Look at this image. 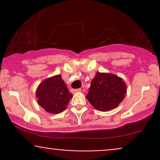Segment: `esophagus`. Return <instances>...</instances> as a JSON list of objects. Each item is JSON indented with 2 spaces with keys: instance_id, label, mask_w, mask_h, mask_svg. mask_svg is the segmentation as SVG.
I'll return each instance as SVG.
<instances>
[{
  "instance_id": "esophagus-1",
  "label": "esophagus",
  "mask_w": 160,
  "mask_h": 160,
  "mask_svg": "<svg viewBox=\"0 0 160 160\" xmlns=\"http://www.w3.org/2000/svg\"><path fill=\"white\" fill-rule=\"evenodd\" d=\"M72 92L74 93H76V92H81V89H73Z\"/></svg>"
}]
</instances>
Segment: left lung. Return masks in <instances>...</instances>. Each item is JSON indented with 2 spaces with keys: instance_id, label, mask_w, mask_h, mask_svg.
Masks as SVG:
<instances>
[{
  "instance_id": "1",
  "label": "left lung",
  "mask_w": 160,
  "mask_h": 160,
  "mask_svg": "<svg viewBox=\"0 0 160 160\" xmlns=\"http://www.w3.org/2000/svg\"><path fill=\"white\" fill-rule=\"evenodd\" d=\"M126 82L122 78L110 73L97 72L89 88L86 98L93 108L108 111L118 107L126 95Z\"/></svg>"
}]
</instances>
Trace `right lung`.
Returning <instances> with one entry per match:
<instances>
[{
	"label": "right lung",
	"mask_w": 160,
	"mask_h": 160,
	"mask_svg": "<svg viewBox=\"0 0 160 160\" xmlns=\"http://www.w3.org/2000/svg\"><path fill=\"white\" fill-rule=\"evenodd\" d=\"M72 96L61 74L46 79L36 90L38 104L47 112L55 114L65 111Z\"/></svg>",
	"instance_id": "1"
}]
</instances>
